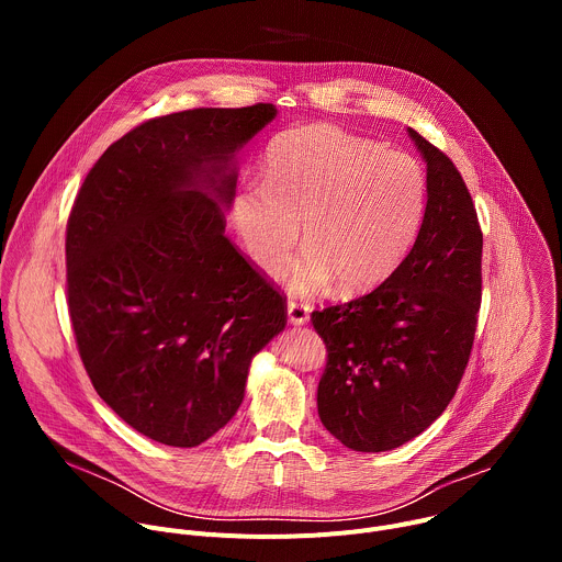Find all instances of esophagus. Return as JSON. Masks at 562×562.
Here are the masks:
<instances>
[{"mask_svg": "<svg viewBox=\"0 0 562 562\" xmlns=\"http://www.w3.org/2000/svg\"><path fill=\"white\" fill-rule=\"evenodd\" d=\"M308 313L311 308L304 304V302H295V300H289L286 304V315H289V323L300 327V325H306L308 323Z\"/></svg>", "mask_w": 562, "mask_h": 562, "instance_id": "esophagus-1", "label": "esophagus"}]
</instances>
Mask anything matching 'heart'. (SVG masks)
<instances>
[{
    "label": "heart",
    "mask_w": 562,
    "mask_h": 562,
    "mask_svg": "<svg viewBox=\"0 0 562 562\" xmlns=\"http://www.w3.org/2000/svg\"><path fill=\"white\" fill-rule=\"evenodd\" d=\"M427 209V178L403 150L331 124L295 126L278 135L262 165L260 187L233 198V224L251 262L280 276L297 243L295 293L327 289L347 295L382 284L403 262Z\"/></svg>",
    "instance_id": "obj_1"
}]
</instances>
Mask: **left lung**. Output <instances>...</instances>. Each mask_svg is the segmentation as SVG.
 <instances>
[{"label": "left lung", "instance_id": "left-lung-1", "mask_svg": "<svg viewBox=\"0 0 562 562\" xmlns=\"http://www.w3.org/2000/svg\"><path fill=\"white\" fill-rule=\"evenodd\" d=\"M407 131L427 165V209L412 251L371 293L311 315L329 353L317 414L353 451L405 445L447 409L483 295V231L467 184L440 148Z\"/></svg>", "mask_w": 562, "mask_h": 562}]
</instances>
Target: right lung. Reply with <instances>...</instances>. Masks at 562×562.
Segmentation results:
<instances>
[{
    "mask_svg": "<svg viewBox=\"0 0 562 562\" xmlns=\"http://www.w3.org/2000/svg\"><path fill=\"white\" fill-rule=\"evenodd\" d=\"M278 109H193L111 144L66 224L68 313L85 369L135 431L198 447L243 405L284 297L224 235L237 150Z\"/></svg>",
    "mask_w": 562,
    "mask_h": 562,
    "instance_id": "1",
    "label": "right lung"
}]
</instances>
